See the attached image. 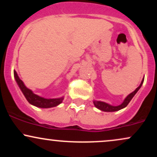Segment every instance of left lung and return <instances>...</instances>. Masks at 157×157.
Listing matches in <instances>:
<instances>
[{
	"mask_svg": "<svg viewBox=\"0 0 157 157\" xmlns=\"http://www.w3.org/2000/svg\"><path fill=\"white\" fill-rule=\"evenodd\" d=\"M143 82H144V78L142 79L141 83H140V86H139L138 87L136 88V89H135L134 91H133V92L129 94L125 97V100H124V101L122 102L120 105L114 106V105H110V104H109V103H106V102H105L97 101V100H94L93 101L94 105L95 107L97 108L98 109L101 110V111H106V112H113V111H119V110H121L122 109H124V108H125L126 106L128 105V104L129 102H130L131 100H132V98L134 97V95L136 94V92H137L139 90H140V88H141L142 83H143Z\"/></svg>",
	"mask_w": 157,
	"mask_h": 157,
	"instance_id": "8db88e82",
	"label": "left lung"
}]
</instances>
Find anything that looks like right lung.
Returning <instances> with one entry per match:
<instances>
[{"label": "right lung", "mask_w": 157, "mask_h": 157, "mask_svg": "<svg viewBox=\"0 0 157 157\" xmlns=\"http://www.w3.org/2000/svg\"><path fill=\"white\" fill-rule=\"evenodd\" d=\"M14 77H15V81L18 85L20 89L21 90L22 93L26 97L27 101L29 102L32 105L36 107L42 108V109H48V108L55 107L60 105L63 100L64 97H59V98H44L43 97H40L38 95L35 94L31 89H28L25 84L23 83L22 80L20 79L15 70H14Z\"/></svg>", "instance_id": "obj_1"}]
</instances>
